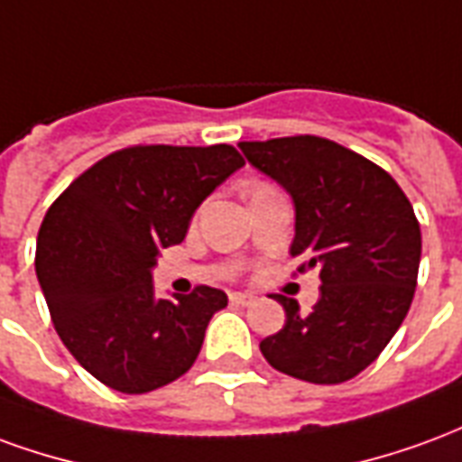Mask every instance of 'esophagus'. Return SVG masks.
<instances>
[{"label":"esophagus","mask_w":462,"mask_h":462,"mask_svg":"<svg viewBox=\"0 0 462 462\" xmlns=\"http://www.w3.org/2000/svg\"><path fill=\"white\" fill-rule=\"evenodd\" d=\"M230 301L232 304H237V307H247V304L254 301V297L247 294V291H230Z\"/></svg>","instance_id":"esophagus-1"}]
</instances>
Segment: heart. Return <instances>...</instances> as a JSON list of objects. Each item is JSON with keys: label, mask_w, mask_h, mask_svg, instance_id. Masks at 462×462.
<instances>
[{"label": "heart", "mask_w": 462, "mask_h": 462, "mask_svg": "<svg viewBox=\"0 0 462 462\" xmlns=\"http://www.w3.org/2000/svg\"><path fill=\"white\" fill-rule=\"evenodd\" d=\"M257 188H262V185H257Z\"/></svg>", "instance_id": "1"}]
</instances>
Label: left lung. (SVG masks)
Masks as SVG:
<instances>
[{
    "mask_svg": "<svg viewBox=\"0 0 462 462\" xmlns=\"http://www.w3.org/2000/svg\"><path fill=\"white\" fill-rule=\"evenodd\" d=\"M240 148L294 200L297 270L319 272L321 297L310 314L274 294L287 321L260 341L262 356L287 376L344 383L376 361L411 310L420 262L416 212L383 168L329 138L287 135Z\"/></svg>",
    "mask_w": 462,
    "mask_h": 462,
    "instance_id": "8db88e82",
    "label": "left lung"
}]
</instances>
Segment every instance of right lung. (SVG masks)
<instances>
[{
	"label": "right lung",
	"instance_id": "1",
	"mask_svg": "<svg viewBox=\"0 0 462 462\" xmlns=\"http://www.w3.org/2000/svg\"><path fill=\"white\" fill-rule=\"evenodd\" d=\"M242 165L227 143L131 145L94 162L46 210L34 264L49 314L71 356L108 388L148 393L195 364L227 294L200 284L158 300L151 267Z\"/></svg>",
	"mask_w": 462,
	"mask_h": 462
}]
</instances>
